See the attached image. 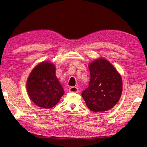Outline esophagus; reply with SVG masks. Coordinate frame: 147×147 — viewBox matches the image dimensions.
I'll return each mask as SVG.
<instances>
[{
	"instance_id": "1",
	"label": "esophagus",
	"mask_w": 147,
	"mask_h": 147,
	"mask_svg": "<svg viewBox=\"0 0 147 147\" xmlns=\"http://www.w3.org/2000/svg\"><path fill=\"white\" fill-rule=\"evenodd\" d=\"M69 90L71 92H77V91H78V88L72 86V87L70 88Z\"/></svg>"
}]
</instances>
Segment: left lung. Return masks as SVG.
Masks as SVG:
<instances>
[{
	"instance_id": "1",
	"label": "left lung",
	"mask_w": 147,
	"mask_h": 147,
	"mask_svg": "<svg viewBox=\"0 0 147 147\" xmlns=\"http://www.w3.org/2000/svg\"><path fill=\"white\" fill-rule=\"evenodd\" d=\"M91 79L89 86L82 93L89 109L104 112L117 104L122 94L121 75L110 62L103 57L88 65Z\"/></svg>"
}]
</instances>
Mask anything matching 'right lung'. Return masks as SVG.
<instances>
[{
  "mask_svg": "<svg viewBox=\"0 0 147 147\" xmlns=\"http://www.w3.org/2000/svg\"><path fill=\"white\" fill-rule=\"evenodd\" d=\"M56 70L53 63L42 61L34 67L28 78L26 88L28 96L39 107L51 109L64 94L56 75Z\"/></svg>",
  "mask_w": 147,
  "mask_h": 147,
  "instance_id": "obj_1",
  "label": "right lung"
}]
</instances>
